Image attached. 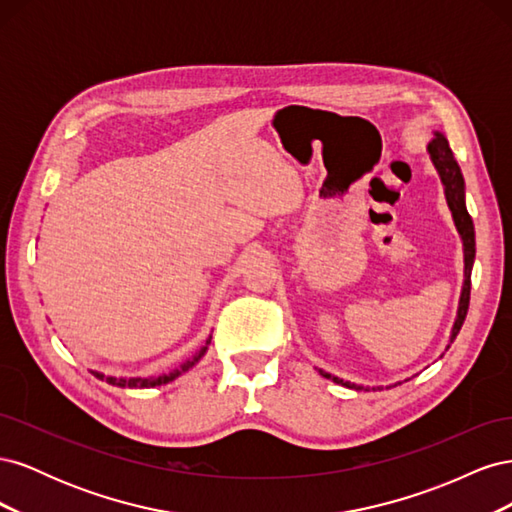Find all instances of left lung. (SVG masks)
Instances as JSON below:
<instances>
[{"instance_id":"left-lung-1","label":"left lung","mask_w":512,"mask_h":512,"mask_svg":"<svg viewBox=\"0 0 512 512\" xmlns=\"http://www.w3.org/2000/svg\"><path fill=\"white\" fill-rule=\"evenodd\" d=\"M436 136L431 138L429 145H427V156L436 168V173L440 177L442 183V190H444V198H446V205L448 211L453 215V224L459 232V239H461V247H463V286H461V294H459V305H457V316L453 322V329H451V337H448V344L446 350L451 348V344L455 342L457 333L461 331V324L468 316V305H470V286H472V267H474V256H476V237H474V224L472 218L468 213L466 207V181H463L461 175V168L453 156L451 145H448L446 136L442 132H433ZM318 374L324 376L327 380H333L335 384H342L346 389H354V391H382L384 386H363V384H356L344 378H337L329 371L318 369ZM391 386L397 384H389L386 389H391Z\"/></svg>"}]
</instances>
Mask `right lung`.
I'll list each match as a JSON object with an SVG mask.
<instances>
[{
    "mask_svg": "<svg viewBox=\"0 0 512 512\" xmlns=\"http://www.w3.org/2000/svg\"><path fill=\"white\" fill-rule=\"evenodd\" d=\"M209 344H211V335L207 337V342H205V346L200 348L192 359H188V361H183L179 367H175L173 371H168V374H162V376H134V378H128V376H106V374H102V371H96V369H91V374H94L96 378H100V380H104V382H108V384H113V386H121V389H153V386H162V384H168V382H173L175 378H179L181 374H185V371H190L200 359H203L205 356V352L209 350Z\"/></svg>",
    "mask_w": 512,
    "mask_h": 512,
    "instance_id": "1",
    "label": "right lung"
}]
</instances>
